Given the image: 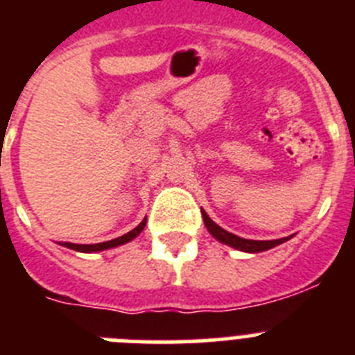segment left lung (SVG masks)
Masks as SVG:
<instances>
[{
  "label": "left lung",
  "instance_id": "8db88e82",
  "mask_svg": "<svg viewBox=\"0 0 355 355\" xmlns=\"http://www.w3.org/2000/svg\"><path fill=\"white\" fill-rule=\"evenodd\" d=\"M200 211H202V220H205V225L209 231V234H211L215 240L220 241V243H224V245L233 247V249L241 250V252H250V254L263 252V250H268L272 249V247L281 245V243H284V241H288L291 238L288 236V238H279V240H245V238L236 236V234L229 233V231L222 229L218 224H215L205 209H200Z\"/></svg>",
  "mask_w": 355,
  "mask_h": 355
}]
</instances>
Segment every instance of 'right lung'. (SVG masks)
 <instances>
[{"instance_id":"1","label":"right lung","mask_w":355,"mask_h":355,"mask_svg":"<svg viewBox=\"0 0 355 355\" xmlns=\"http://www.w3.org/2000/svg\"><path fill=\"white\" fill-rule=\"evenodd\" d=\"M144 227H146V218H144V220L140 222V224L137 225V227L131 229L130 233L122 234V236L114 238V240H110V241H103V243H90V245H81V243H71V241H60V245L67 247V249H72V250H78V252H99V250L114 249V247L124 245V243H128V241L135 240V238H137L140 233H142Z\"/></svg>"}]
</instances>
